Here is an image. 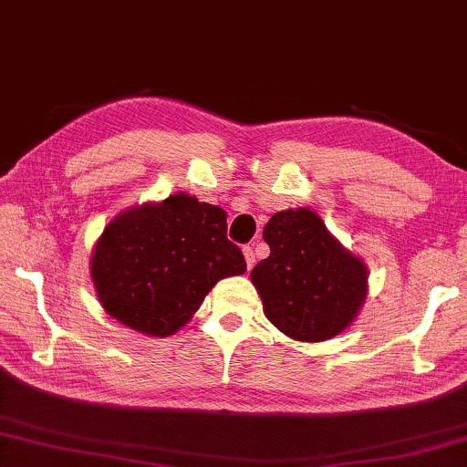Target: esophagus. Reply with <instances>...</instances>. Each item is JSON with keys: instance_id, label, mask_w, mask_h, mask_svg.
Segmentation results:
<instances>
[{"instance_id": "34e87169", "label": "esophagus", "mask_w": 467, "mask_h": 467, "mask_svg": "<svg viewBox=\"0 0 467 467\" xmlns=\"http://www.w3.org/2000/svg\"><path fill=\"white\" fill-rule=\"evenodd\" d=\"M243 255L244 261H247V267L253 269V265H255V253H253V247H243Z\"/></svg>"}]
</instances>
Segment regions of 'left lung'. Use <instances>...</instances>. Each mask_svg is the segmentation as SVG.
I'll return each instance as SVG.
<instances>
[{
    "label": "left lung",
    "mask_w": 467,
    "mask_h": 467,
    "mask_svg": "<svg viewBox=\"0 0 467 467\" xmlns=\"http://www.w3.org/2000/svg\"><path fill=\"white\" fill-rule=\"evenodd\" d=\"M269 257L251 271L271 325L294 341L341 335L368 298V265L310 208L275 212L263 228Z\"/></svg>",
    "instance_id": "obj_1"
}]
</instances>
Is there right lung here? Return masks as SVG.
Returning <instances> with one entry per match:
<instances>
[{"mask_svg":"<svg viewBox=\"0 0 467 467\" xmlns=\"http://www.w3.org/2000/svg\"><path fill=\"white\" fill-rule=\"evenodd\" d=\"M244 271L226 239V212L185 192L116 214L89 261L101 308L149 337L175 335L220 279Z\"/></svg>","mask_w":467,"mask_h":467,"instance_id":"add662e5","label":"right lung"}]
</instances>
